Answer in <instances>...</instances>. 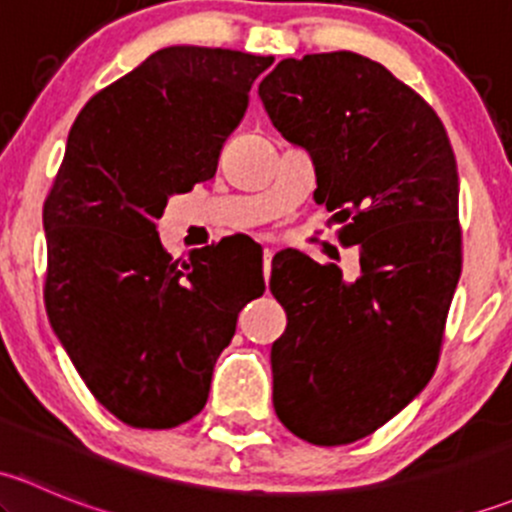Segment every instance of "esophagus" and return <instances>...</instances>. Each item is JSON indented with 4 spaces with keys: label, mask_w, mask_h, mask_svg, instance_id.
Returning <instances> with one entry per match:
<instances>
[{
    "label": "esophagus",
    "mask_w": 512,
    "mask_h": 512,
    "mask_svg": "<svg viewBox=\"0 0 512 512\" xmlns=\"http://www.w3.org/2000/svg\"><path fill=\"white\" fill-rule=\"evenodd\" d=\"M272 255H275V250H272V247H265V250H262V260H265V265H262V272H265V280H270Z\"/></svg>",
    "instance_id": "esophagus-1"
}]
</instances>
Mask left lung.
<instances>
[{"mask_svg": "<svg viewBox=\"0 0 512 512\" xmlns=\"http://www.w3.org/2000/svg\"><path fill=\"white\" fill-rule=\"evenodd\" d=\"M257 94L312 156L314 200L339 210L359 275L294 252L272 260L287 312L272 401L294 436L342 446L384 426L431 381L461 277L458 170L441 118L354 51L282 59Z\"/></svg>", "mask_w": 512, "mask_h": 512, "instance_id": "obj_1", "label": "left lung"}]
</instances>
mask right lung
I'll list each match as a JSON object with an SVG mask.
<instances>
[{
    "label": "right lung",
    "mask_w": 512,
    "mask_h": 512,
    "mask_svg": "<svg viewBox=\"0 0 512 512\" xmlns=\"http://www.w3.org/2000/svg\"><path fill=\"white\" fill-rule=\"evenodd\" d=\"M272 56L168 46L79 113L44 203L46 314L76 371L113 416L173 428L200 414L237 314L265 292L262 260L227 247L163 250L168 200L218 170L252 81Z\"/></svg>",
    "instance_id": "add662e5"
}]
</instances>
